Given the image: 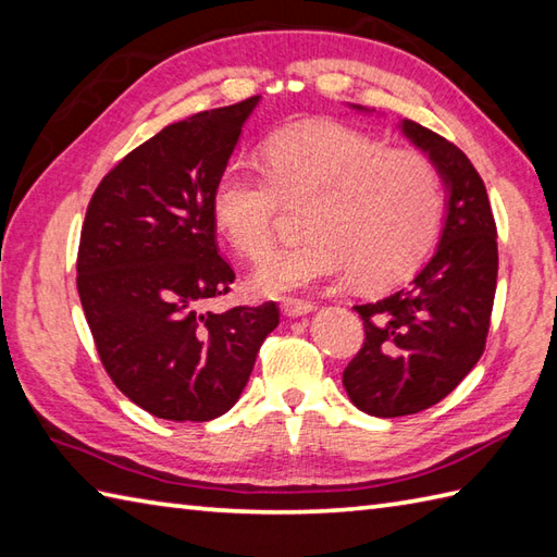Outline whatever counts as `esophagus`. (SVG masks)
Listing matches in <instances>:
<instances>
[{"label":"esophagus","mask_w":557,"mask_h":557,"mask_svg":"<svg viewBox=\"0 0 557 557\" xmlns=\"http://www.w3.org/2000/svg\"><path fill=\"white\" fill-rule=\"evenodd\" d=\"M281 307L288 317H305L314 310V302L305 300V298H288V300H283Z\"/></svg>","instance_id":"obj_1"}]
</instances>
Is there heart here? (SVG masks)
<instances>
[{
    "label": "heart",
    "mask_w": 557,
    "mask_h": 557,
    "mask_svg": "<svg viewBox=\"0 0 557 557\" xmlns=\"http://www.w3.org/2000/svg\"><path fill=\"white\" fill-rule=\"evenodd\" d=\"M305 240L257 271L255 288L288 293L345 274L386 288L422 264L438 236L443 185L426 154L364 131L314 121L271 135L262 171L228 162L212 188V219L233 250L264 259L283 205L300 207Z\"/></svg>",
    "instance_id": "b5f03b06"
}]
</instances>
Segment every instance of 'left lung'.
Wrapping results in <instances>:
<instances>
[{
	"instance_id": "obj_1",
	"label": "left lung",
	"mask_w": 557,
	"mask_h": 557,
	"mask_svg": "<svg viewBox=\"0 0 557 557\" xmlns=\"http://www.w3.org/2000/svg\"><path fill=\"white\" fill-rule=\"evenodd\" d=\"M403 133L448 185V216L436 255L410 286L355 305L364 343L343 372L355 407L372 417L422 412L484 355L498 278V233L486 185L467 154L405 119Z\"/></svg>"
}]
</instances>
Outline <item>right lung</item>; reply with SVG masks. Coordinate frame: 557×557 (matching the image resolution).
<instances>
[{
  "mask_svg": "<svg viewBox=\"0 0 557 557\" xmlns=\"http://www.w3.org/2000/svg\"><path fill=\"white\" fill-rule=\"evenodd\" d=\"M259 95L171 123L97 185L85 212L76 286L116 388L159 419L228 412L278 326L276 302L202 312L231 290L212 188Z\"/></svg>",
  "mask_w": 557,
  "mask_h": 557,
  "instance_id": "right-lung-1",
  "label": "right lung"
}]
</instances>
